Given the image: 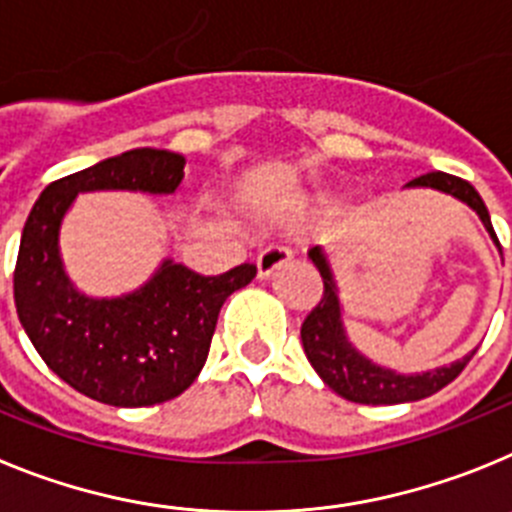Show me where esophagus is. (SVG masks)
<instances>
[{
    "label": "esophagus",
    "mask_w": 512,
    "mask_h": 512,
    "mask_svg": "<svg viewBox=\"0 0 512 512\" xmlns=\"http://www.w3.org/2000/svg\"><path fill=\"white\" fill-rule=\"evenodd\" d=\"M287 261H292V251L287 246H266L264 251L259 253L256 259V266H259V277L266 279L271 277L279 266H284Z\"/></svg>",
    "instance_id": "obj_1"
}]
</instances>
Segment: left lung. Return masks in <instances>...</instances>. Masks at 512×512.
I'll use <instances>...</instances> for the list:
<instances>
[{"instance_id": "left-lung-1", "label": "left lung", "mask_w": 512, "mask_h": 512, "mask_svg": "<svg viewBox=\"0 0 512 512\" xmlns=\"http://www.w3.org/2000/svg\"><path fill=\"white\" fill-rule=\"evenodd\" d=\"M405 187L438 189V192L451 194V197L461 200L464 205H469L479 215V220L487 228L495 246L500 248V241H497L495 230H492L490 212H487L477 189L469 182H464L459 176L443 174V171H431V174H423L413 179V182H408ZM307 256L312 259V264L318 266L320 277H323V297H320L318 305L312 307L310 315L302 323L300 336L307 361H310L312 369L318 372V377L328 384L330 390L351 402H361V405L415 402L436 395L446 384L454 382L461 374V369L469 364L474 351L464 356V359L454 361V364L431 369V372L423 374H397L395 369H384V366L369 361L346 338V328H343L341 320V300H338V287L336 279H333V269L328 264V256H325L320 246L310 248Z\"/></svg>"}]
</instances>
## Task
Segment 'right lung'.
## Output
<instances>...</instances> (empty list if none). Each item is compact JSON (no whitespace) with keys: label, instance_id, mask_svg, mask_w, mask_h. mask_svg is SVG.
Here are the masks:
<instances>
[{"label":"right lung","instance_id":"add662e5","mask_svg":"<svg viewBox=\"0 0 512 512\" xmlns=\"http://www.w3.org/2000/svg\"><path fill=\"white\" fill-rule=\"evenodd\" d=\"M184 164V156L158 148L104 158L48 184L22 228L17 318L51 372L104 405L148 408L182 395L205 366L223 302L256 277L253 264L202 277L166 259L143 287L110 300L81 295L66 277L58 230L76 194H171Z\"/></svg>","mask_w":512,"mask_h":512}]
</instances>
